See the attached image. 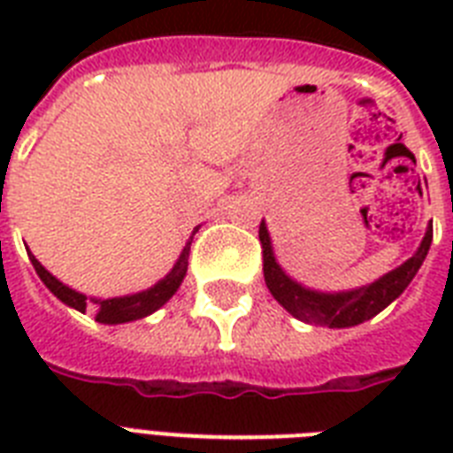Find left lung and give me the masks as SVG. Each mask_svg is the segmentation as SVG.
<instances>
[{
	"mask_svg": "<svg viewBox=\"0 0 453 453\" xmlns=\"http://www.w3.org/2000/svg\"><path fill=\"white\" fill-rule=\"evenodd\" d=\"M258 237H261L263 247V275H265V284L275 301L301 322L319 324V326H329V329H345V326H357V324L372 319L373 315H379L380 310L388 308L402 291L407 289L428 256V249L433 244V223L428 226L411 258L379 277L376 282L348 291H317L303 287L294 277L287 275L282 265L277 263L265 220H261Z\"/></svg>",
	"mask_w": 453,
	"mask_h": 453,
	"instance_id": "left-lung-1",
	"label": "left lung"
}]
</instances>
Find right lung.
I'll return each instance as SVG.
<instances>
[{"mask_svg":"<svg viewBox=\"0 0 453 453\" xmlns=\"http://www.w3.org/2000/svg\"><path fill=\"white\" fill-rule=\"evenodd\" d=\"M199 230V226L195 227V233ZM192 233V234H195ZM190 244L192 237L185 242L183 251L178 256V261L173 263V268L166 273V277H162L159 282L152 284L150 289L138 291V294H129V296H115V298H88L87 294L67 287L60 280L49 273V270L42 265V263L32 256V251L27 249V256H30V263L37 270L39 280L46 284V289L51 291L53 296L58 298L60 303H65L67 308L80 310V312H94L96 322L101 324H124L134 322V319H143V317L152 315L155 310H159L164 303L169 301L173 294L178 291V287L183 284V277L188 273V256H190Z\"/></svg>","mask_w":453,"mask_h":453,"instance_id":"add662e5","label":"right lung"}]
</instances>
